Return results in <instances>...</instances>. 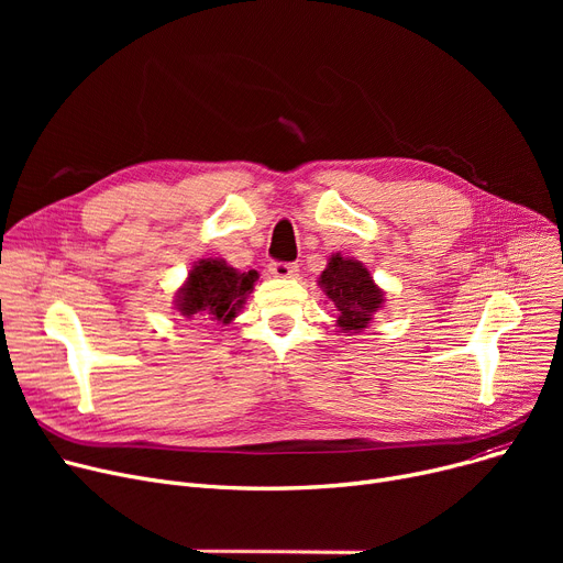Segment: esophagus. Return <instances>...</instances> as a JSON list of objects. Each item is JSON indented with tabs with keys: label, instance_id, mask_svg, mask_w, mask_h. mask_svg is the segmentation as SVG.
I'll return each mask as SVG.
<instances>
[{
	"label": "esophagus",
	"instance_id": "1",
	"mask_svg": "<svg viewBox=\"0 0 563 563\" xmlns=\"http://www.w3.org/2000/svg\"><path fill=\"white\" fill-rule=\"evenodd\" d=\"M269 274L274 278H294L299 274V269H297V264H289V262H272Z\"/></svg>",
	"mask_w": 563,
	"mask_h": 563
}]
</instances>
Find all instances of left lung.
Masks as SVG:
<instances>
[{
    "label": "left lung",
    "instance_id": "8db88e82",
    "mask_svg": "<svg viewBox=\"0 0 563 563\" xmlns=\"http://www.w3.org/2000/svg\"><path fill=\"white\" fill-rule=\"evenodd\" d=\"M319 287L338 308V327L344 333H361L383 308V289L372 280L363 262L342 257L340 253L329 257L327 269L319 276Z\"/></svg>",
    "mask_w": 563,
    "mask_h": 563
}]
</instances>
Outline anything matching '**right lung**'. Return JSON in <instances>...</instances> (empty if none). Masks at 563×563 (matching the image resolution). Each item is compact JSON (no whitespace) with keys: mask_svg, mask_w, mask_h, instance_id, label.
I'll list each match as a JSON object with an SVG mask.
<instances>
[{"mask_svg":"<svg viewBox=\"0 0 563 563\" xmlns=\"http://www.w3.org/2000/svg\"><path fill=\"white\" fill-rule=\"evenodd\" d=\"M257 272H236L221 257H207L191 266L189 278L177 289L175 310L187 319L230 323L242 312L253 291Z\"/></svg>","mask_w":563,"mask_h":563,"instance_id":"obj_1","label":"right lung"}]
</instances>
